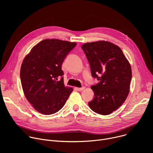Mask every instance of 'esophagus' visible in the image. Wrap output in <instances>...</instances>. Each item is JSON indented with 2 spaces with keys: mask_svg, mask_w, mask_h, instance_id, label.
<instances>
[{
  "mask_svg": "<svg viewBox=\"0 0 153 153\" xmlns=\"http://www.w3.org/2000/svg\"><path fill=\"white\" fill-rule=\"evenodd\" d=\"M76 89L78 90V91H82L85 89V86H82L81 87V88H76Z\"/></svg>",
  "mask_w": 153,
  "mask_h": 153,
  "instance_id": "obj_1",
  "label": "esophagus"
}]
</instances>
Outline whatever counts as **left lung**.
<instances>
[{
  "label": "left lung",
  "instance_id": "left-lung-1",
  "mask_svg": "<svg viewBox=\"0 0 153 153\" xmlns=\"http://www.w3.org/2000/svg\"><path fill=\"white\" fill-rule=\"evenodd\" d=\"M88 60L91 75L99 82L91 86L94 97L88 103L91 110L108 115L125 101L132 77L131 65L122 50L108 41L86 43L82 46Z\"/></svg>",
  "mask_w": 153,
  "mask_h": 153
}]
</instances>
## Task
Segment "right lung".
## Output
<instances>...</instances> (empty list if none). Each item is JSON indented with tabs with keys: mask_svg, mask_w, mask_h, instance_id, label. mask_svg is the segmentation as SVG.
Here are the masks:
<instances>
[{
	"mask_svg": "<svg viewBox=\"0 0 153 153\" xmlns=\"http://www.w3.org/2000/svg\"><path fill=\"white\" fill-rule=\"evenodd\" d=\"M76 45L75 42L45 39L24 59L20 72L22 86L26 98L38 112L45 115L57 113L73 91L72 88L64 85L61 67Z\"/></svg>",
	"mask_w": 153,
	"mask_h": 153,
	"instance_id": "add662e5",
	"label": "right lung"
}]
</instances>
